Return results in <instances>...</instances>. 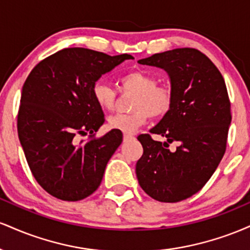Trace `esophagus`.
<instances>
[{
	"label": "esophagus",
	"instance_id": "esophagus-1",
	"mask_svg": "<svg viewBox=\"0 0 250 250\" xmlns=\"http://www.w3.org/2000/svg\"><path fill=\"white\" fill-rule=\"evenodd\" d=\"M133 139H134V135H131V134L123 135V141L125 142H127V141H129V140H133Z\"/></svg>",
	"mask_w": 250,
	"mask_h": 250
}]
</instances>
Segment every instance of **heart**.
<instances>
[{
  "mask_svg": "<svg viewBox=\"0 0 250 250\" xmlns=\"http://www.w3.org/2000/svg\"><path fill=\"white\" fill-rule=\"evenodd\" d=\"M121 91H131L135 96L128 114H117L109 119V127L125 134H134L142 127L149 116L160 119L170 111L174 103V89L167 83H157L156 77L143 70L125 74L119 79ZM93 96L103 110H113L116 103L115 89L104 82H96L93 87Z\"/></svg>",
  "mask_w": 250,
  "mask_h": 250,
  "instance_id": "1",
  "label": "heart"
}]
</instances>
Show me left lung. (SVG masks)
Segmentation results:
<instances>
[{
  "mask_svg": "<svg viewBox=\"0 0 250 250\" xmlns=\"http://www.w3.org/2000/svg\"><path fill=\"white\" fill-rule=\"evenodd\" d=\"M139 63L167 71L174 103L150 129L167 141H155L149 134L137 136L143 147L137 180L154 200L179 202L202 189L225 155L231 121L228 91L216 65L194 48L154 54ZM174 141L180 146L170 152L168 143Z\"/></svg>",
  "mask_w": 250,
  "mask_h": 250,
  "instance_id": "8db88e82",
  "label": "left lung"
}]
</instances>
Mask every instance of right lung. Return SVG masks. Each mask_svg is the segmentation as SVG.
I'll use <instances>...</instances> for the list:
<instances>
[{"label": "right lung", "mask_w": 250, "mask_h": 250, "mask_svg": "<svg viewBox=\"0 0 250 250\" xmlns=\"http://www.w3.org/2000/svg\"><path fill=\"white\" fill-rule=\"evenodd\" d=\"M134 59L85 48H65L37 63L21 94L17 133L25 159L41 187L63 201L85 199L99 188L105 166L122 142L104 122L93 87L103 74ZM89 134L88 140L79 136Z\"/></svg>", "instance_id": "obj_1"}]
</instances>
